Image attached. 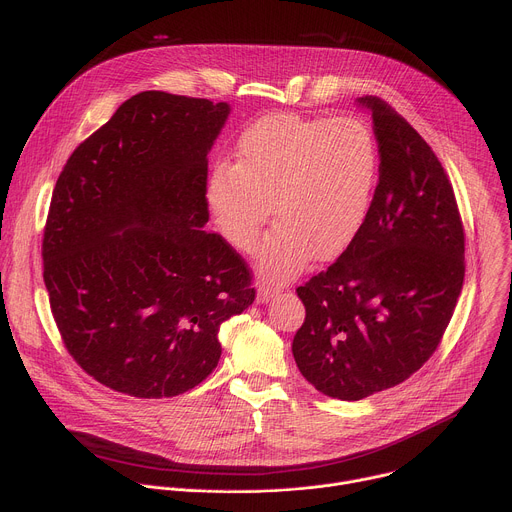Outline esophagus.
I'll list each match as a JSON object with an SVG mask.
<instances>
[{"label":"esophagus","mask_w":512,"mask_h":512,"mask_svg":"<svg viewBox=\"0 0 512 512\" xmlns=\"http://www.w3.org/2000/svg\"><path fill=\"white\" fill-rule=\"evenodd\" d=\"M279 291H281L279 285H271V283L261 281V283H259V289H257V302L265 304V302H269L273 296H277Z\"/></svg>","instance_id":"34e87169"}]
</instances>
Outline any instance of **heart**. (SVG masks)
Instances as JSON below:
<instances>
[{"label":"heart","instance_id":"b5f03b06","mask_svg":"<svg viewBox=\"0 0 512 512\" xmlns=\"http://www.w3.org/2000/svg\"><path fill=\"white\" fill-rule=\"evenodd\" d=\"M379 178V145L358 117L271 113L237 139L235 164H216L206 186L214 225L251 253L271 214L275 229L259 251L261 275L281 283L310 261L340 255L367 221Z\"/></svg>","mask_w":512,"mask_h":512}]
</instances>
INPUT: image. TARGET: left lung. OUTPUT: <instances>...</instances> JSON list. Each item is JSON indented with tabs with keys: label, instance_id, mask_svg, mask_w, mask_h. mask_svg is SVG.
Returning <instances> with one entry per match:
<instances>
[{
	"label": "left lung",
	"instance_id": "1",
	"mask_svg": "<svg viewBox=\"0 0 512 512\" xmlns=\"http://www.w3.org/2000/svg\"><path fill=\"white\" fill-rule=\"evenodd\" d=\"M373 113L379 184L344 253L296 291L300 373L320 393L358 401L391 389L440 346L464 283V227L452 182L425 139L383 99Z\"/></svg>",
	"mask_w": 512,
	"mask_h": 512
}]
</instances>
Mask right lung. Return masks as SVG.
I'll use <instances>...</instances> for the list:
<instances>
[{
    "instance_id": "add662e5",
    "label": "right lung",
    "mask_w": 512,
    "mask_h": 512,
    "mask_svg": "<svg viewBox=\"0 0 512 512\" xmlns=\"http://www.w3.org/2000/svg\"><path fill=\"white\" fill-rule=\"evenodd\" d=\"M227 103L143 91L64 164L42 259L62 342L101 385L182 395L221 358L218 330L255 300L245 259L208 223V152Z\"/></svg>"
}]
</instances>
